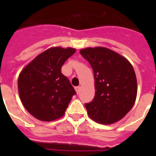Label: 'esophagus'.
Segmentation results:
<instances>
[{
    "mask_svg": "<svg viewBox=\"0 0 156 156\" xmlns=\"http://www.w3.org/2000/svg\"><path fill=\"white\" fill-rule=\"evenodd\" d=\"M75 90H76V92H77V94H79V92H80V90H81V87L80 86H78V87H76L75 88Z\"/></svg>",
    "mask_w": 156,
    "mask_h": 156,
    "instance_id": "esophagus-1",
    "label": "esophagus"
}]
</instances>
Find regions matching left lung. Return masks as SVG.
I'll list each match as a JSON object with an SVG mask.
<instances>
[{
  "label": "left lung",
  "instance_id": "left-lung-1",
  "mask_svg": "<svg viewBox=\"0 0 156 156\" xmlns=\"http://www.w3.org/2000/svg\"><path fill=\"white\" fill-rule=\"evenodd\" d=\"M80 53L94 76V98L85 105L88 116L99 124H115L127 115L136 99L134 68L124 57L104 47L83 48Z\"/></svg>",
  "mask_w": 156,
  "mask_h": 156
}]
</instances>
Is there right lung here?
Wrapping results in <instances>:
<instances>
[{
    "label": "right lung",
    "instance_id": "right-lung-1",
    "mask_svg": "<svg viewBox=\"0 0 156 156\" xmlns=\"http://www.w3.org/2000/svg\"><path fill=\"white\" fill-rule=\"evenodd\" d=\"M75 51L73 48H48L20 73L19 96L26 109L36 119L49 122L65 114L76 92L61 68Z\"/></svg>",
    "mask_w": 156,
    "mask_h": 156
}]
</instances>
